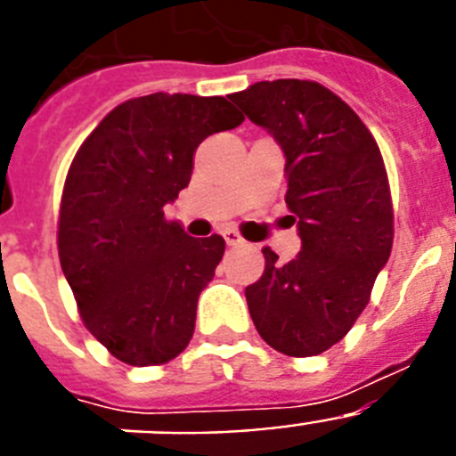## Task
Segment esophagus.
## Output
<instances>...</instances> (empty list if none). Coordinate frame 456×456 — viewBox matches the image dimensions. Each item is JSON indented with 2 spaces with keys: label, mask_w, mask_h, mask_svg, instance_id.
Returning <instances> with one entry per match:
<instances>
[{
  "label": "esophagus",
  "mask_w": 456,
  "mask_h": 456,
  "mask_svg": "<svg viewBox=\"0 0 456 456\" xmlns=\"http://www.w3.org/2000/svg\"><path fill=\"white\" fill-rule=\"evenodd\" d=\"M224 240L228 247H241V244H244V240H241L240 232L231 231V228H228V231H224Z\"/></svg>",
  "instance_id": "esophagus-1"
}]
</instances>
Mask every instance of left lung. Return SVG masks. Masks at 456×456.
<instances>
[{
  "label": "left lung",
  "mask_w": 456,
  "mask_h": 456,
  "mask_svg": "<svg viewBox=\"0 0 456 456\" xmlns=\"http://www.w3.org/2000/svg\"><path fill=\"white\" fill-rule=\"evenodd\" d=\"M232 102L285 152V203L301 251L247 288L257 333L276 352L317 356L347 336L393 248V200L384 157L365 123L336 93L308 79L257 82Z\"/></svg>",
  "instance_id": "1"
}]
</instances>
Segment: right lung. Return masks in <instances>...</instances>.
Segmentation results:
<instances>
[{"instance_id": "right-lung-1", "label": "right lung", "mask_w": 456, "mask_h": 456, "mask_svg": "<svg viewBox=\"0 0 456 456\" xmlns=\"http://www.w3.org/2000/svg\"><path fill=\"white\" fill-rule=\"evenodd\" d=\"M241 120L221 95L152 93L109 111L68 168L59 260L86 329L123 363H168L191 340L225 241L189 237L164 205L191 180L200 141Z\"/></svg>"}]
</instances>
